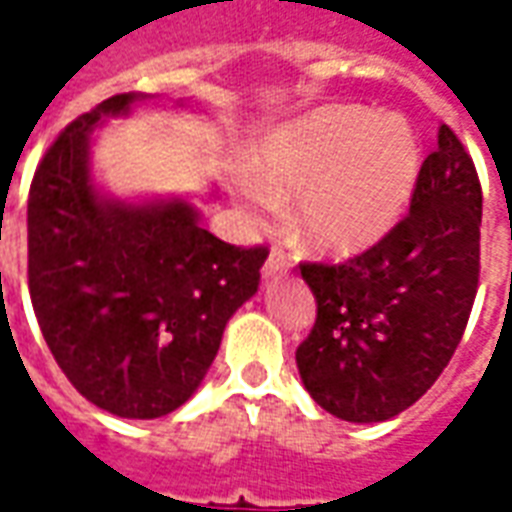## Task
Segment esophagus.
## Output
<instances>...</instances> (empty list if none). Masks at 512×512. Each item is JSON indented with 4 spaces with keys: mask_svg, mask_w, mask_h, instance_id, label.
<instances>
[{
    "mask_svg": "<svg viewBox=\"0 0 512 512\" xmlns=\"http://www.w3.org/2000/svg\"><path fill=\"white\" fill-rule=\"evenodd\" d=\"M288 266H290L288 252H285L282 246H274V249H271V255H268V260L263 263V277H277V274H282V271H288Z\"/></svg>",
    "mask_w": 512,
    "mask_h": 512,
    "instance_id": "obj_1",
    "label": "esophagus"
}]
</instances>
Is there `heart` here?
Masks as SVG:
<instances>
[{
  "label": "heart",
  "instance_id": "b5f03b06",
  "mask_svg": "<svg viewBox=\"0 0 512 512\" xmlns=\"http://www.w3.org/2000/svg\"><path fill=\"white\" fill-rule=\"evenodd\" d=\"M244 197L277 211L301 191L304 233L323 249H365L400 219L419 175L417 136L400 115L370 117L359 106H326L260 139Z\"/></svg>",
  "mask_w": 512,
  "mask_h": 512
}]
</instances>
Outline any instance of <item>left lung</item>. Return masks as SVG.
Returning a JSON list of instances; mask_svg holds the SVG:
<instances>
[{"mask_svg": "<svg viewBox=\"0 0 512 512\" xmlns=\"http://www.w3.org/2000/svg\"><path fill=\"white\" fill-rule=\"evenodd\" d=\"M483 189L450 126L419 167L408 213L345 263H301L318 318L296 348L312 400L348 422L406 411L450 365L480 282Z\"/></svg>", "mask_w": 512, "mask_h": 512, "instance_id": "8db88e82", "label": "left lung"}]
</instances>
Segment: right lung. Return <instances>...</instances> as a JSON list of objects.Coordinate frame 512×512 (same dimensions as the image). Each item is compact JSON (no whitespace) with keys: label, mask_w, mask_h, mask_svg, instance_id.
Wrapping results in <instances>:
<instances>
[{"label":"right lung","mask_w":512,"mask_h":512,"mask_svg":"<svg viewBox=\"0 0 512 512\" xmlns=\"http://www.w3.org/2000/svg\"><path fill=\"white\" fill-rule=\"evenodd\" d=\"M134 93L62 128L29 186L27 279L43 340L79 395L128 419L183 406L208 373L230 315L260 285L268 246L224 244L189 202L101 200L90 134Z\"/></svg>","instance_id":"add662e5"}]
</instances>
